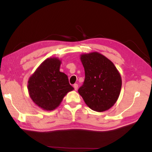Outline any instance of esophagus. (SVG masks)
<instances>
[{
  "label": "esophagus",
  "instance_id": "esophagus-1",
  "mask_svg": "<svg viewBox=\"0 0 152 152\" xmlns=\"http://www.w3.org/2000/svg\"><path fill=\"white\" fill-rule=\"evenodd\" d=\"M73 87H74L75 90L77 91V88H78V85L77 84H75L73 85Z\"/></svg>",
  "mask_w": 152,
  "mask_h": 152
}]
</instances>
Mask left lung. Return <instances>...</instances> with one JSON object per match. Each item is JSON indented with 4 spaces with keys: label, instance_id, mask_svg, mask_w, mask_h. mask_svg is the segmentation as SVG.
Here are the masks:
<instances>
[{
    "label": "left lung",
    "instance_id": "8db88e82",
    "mask_svg": "<svg viewBox=\"0 0 152 152\" xmlns=\"http://www.w3.org/2000/svg\"><path fill=\"white\" fill-rule=\"evenodd\" d=\"M85 71L84 84L78 92L93 111H105L118 100L122 87L120 74L113 62L94 52L80 57Z\"/></svg>",
    "mask_w": 152,
    "mask_h": 152
}]
</instances>
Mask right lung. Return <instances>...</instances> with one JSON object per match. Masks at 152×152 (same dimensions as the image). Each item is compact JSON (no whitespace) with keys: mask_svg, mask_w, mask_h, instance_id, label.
<instances>
[{"mask_svg":"<svg viewBox=\"0 0 152 152\" xmlns=\"http://www.w3.org/2000/svg\"><path fill=\"white\" fill-rule=\"evenodd\" d=\"M61 61L48 58L37 68L28 80V92L32 101L43 110L53 111L64 96L73 90L68 76L59 71Z\"/></svg>","mask_w":152,"mask_h":152,"instance_id":"obj_1","label":"right lung"}]
</instances>
